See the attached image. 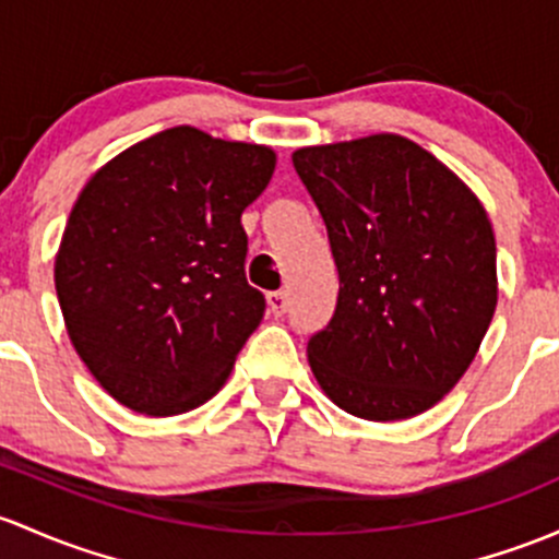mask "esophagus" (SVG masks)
<instances>
[{"mask_svg":"<svg viewBox=\"0 0 559 559\" xmlns=\"http://www.w3.org/2000/svg\"><path fill=\"white\" fill-rule=\"evenodd\" d=\"M267 308L275 319H278V316H284L286 313V292H270Z\"/></svg>","mask_w":559,"mask_h":559,"instance_id":"34e87169","label":"esophagus"}]
</instances>
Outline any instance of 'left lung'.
<instances>
[{"instance_id": "left-lung-1", "label": "left lung", "mask_w": 559, "mask_h": 559, "mask_svg": "<svg viewBox=\"0 0 559 559\" xmlns=\"http://www.w3.org/2000/svg\"><path fill=\"white\" fill-rule=\"evenodd\" d=\"M337 305L308 340L324 393L364 420L426 413L463 378L498 302L496 238L472 190L396 133L302 146Z\"/></svg>"}]
</instances>
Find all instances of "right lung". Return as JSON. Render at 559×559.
Returning <instances> with one entry per match:
<instances>
[{"label":"right lung","instance_id":"obj_1","mask_svg":"<svg viewBox=\"0 0 559 559\" xmlns=\"http://www.w3.org/2000/svg\"><path fill=\"white\" fill-rule=\"evenodd\" d=\"M273 171L270 146L179 126L80 192L56 257L58 302L85 367L133 413H190L230 378L264 316L240 214Z\"/></svg>","mask_w":559,"mask_h":559}]
</instances>
